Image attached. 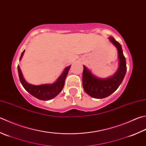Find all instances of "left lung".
Masks as SVG:
<instances>
[{"mask_svg": "<svg viewBox=\"0 0 146 146\" xmlns=\"http://www.w3.org/2000/svg\"><path fill=\"white\" fill-rule=\"evenodd\" d=\"M109 40L117 48L119 58V67L113 76L106 79H99L83 66L82 86L87 94L95 98H106L114 93L122 82L126 72V59L121 46L113 37H110Z\"/></svg>", "mask_w": 146, "mask_h": 146, "instance_id": "obj_1", "label": "left lung"}]
</instances>
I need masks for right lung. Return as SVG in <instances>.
Masks as SVG:
<instances>
[{
    "label": "right lung",
    "mask_w": 146,
    "mask_h": 146,
    "mask_svg": "<svg viewBox=\"0 0 146 146\" xmlns=\"http://www.w3.org/2000/svg\"><path fill=\"white\" fill-rule=\"evenodd\" d=\"M24 52L25 50L21 53L20 60L21 59ZM70 66L71 65L66 67L64 70L63 71L61 76L58 78L54 83L51 84H46L41 85H33L28 83L23 78L20 66L18 65L19 78H20L22 86L32 96L41 100H49L55 97L64 88L65 78L67 76Z\"/></svg>",
    "instance_id": "obj_1"
}]
</instances>
